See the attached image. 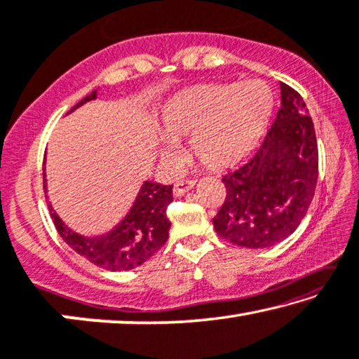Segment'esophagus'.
I'll list each match as a JSON object with an SVG mask.
<instances>
[{"label": "esophagus", "instance_id": "34e87169", "mask_svg": "<svg viewBox=\"0 0 359 359\" xmlns=\"http://www.w3.org/2000/svg\"><path fill=\"white\" fill-rule=\"evenodd\" d=\"M195 185H196V180H180V182H177V184L174 185V195L175 196L185 195L187 191L194 189Z\"/></svg>", "mask_w": 359, "mask_h": 359}]
</instances>
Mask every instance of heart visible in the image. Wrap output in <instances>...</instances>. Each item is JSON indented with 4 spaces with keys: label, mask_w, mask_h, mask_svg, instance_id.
Wrapping results in <instances>:
<instances>
[{
    "label": "heart",
    "mask_w": 359,
    "mask_h": 359,
    "mask_svg": "<svg viewBox=\"0 0 359 359\" xmlns=\"http://www.w3.org/2000/svg\"><path fill=\"white\" fill-rule=\"evenodd\" d=\"M274 111V96L261 80L206 83L189 88L164 104L158 154L165 168L180 163L175 143L190 138L194 156L212 170L245 161L263 140Z\"/></svg>",
    "instance_id": "heart-1"
}]
</instances>
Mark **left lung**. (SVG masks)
Segmentation results:
<instances>
[{
    "label": "left lung",
    "mask_w": 359,
    "mask_h": 359,
    "mask_svg": "<svg viewBox=\"0 0 359 359\" xmlns=\"http://www.w3.org/2000/svg\"><path fill=\"white\" fill-rule=\"evenodd\" d=\"M318 142L306 104L280 83V109L250 161L224 175L226 201L216 217L219 237L238 247H274L297 231L318 184Z\"/></svg>",
    "instance_id": "obj_1"
}]
</instances>
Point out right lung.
Wrapping results in <instances>:
<instances>
[{"instance_id":"add662e5","label":"right lung","mask_w":359,"mask_h":359,"mask_svg":"<svg viewBox=\"0 0 359 359\" xmlns=\"http://www.w3.org/2000/svg\"><path fill=\"white\" fill-rule=\"evenodd\" d=\"M95 98L96 90L80 100L69 112L76 111L87 101ZM45 177L46 174L43 169L45 196L48 198ZM170 201H172V185H161L149 180L143 182L126 217L112 231L96 235V237H85L74 232L53 210L50 201H48V210H50L57 233L69 247L95 266L116 272L130 271L133 267L142 266L168 242L170 221L165 211Z\"/></svg>"}]
</instances>
